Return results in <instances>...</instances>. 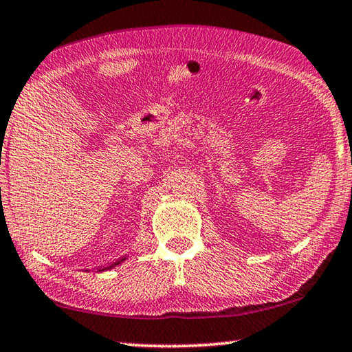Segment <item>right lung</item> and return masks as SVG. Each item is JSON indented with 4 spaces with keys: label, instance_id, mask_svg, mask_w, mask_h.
I'll list each match as a JSON object with an SVG mask.
<instances>
[{
    "label": "right lung",
    "instance_id": "add662e5",
    "mask_svg": "<svg viewBox=\"0 0 352 352\" xmlns=\"http://www.w3.org/2000/svg\"><path fill=\"white\" fill-rule=\"evenodd\" d=\"M126 259H127V256H122V258H119L118 261H115V262H111V264H110V265H107V267H104V265H100L98 270H99V272H107V270H110V269H115V267H116V265H119V264H122V262H124V261H126Z\"/></svg>",
    "mask_w": 352,
    "mask_h": 352
}]
</instances>
